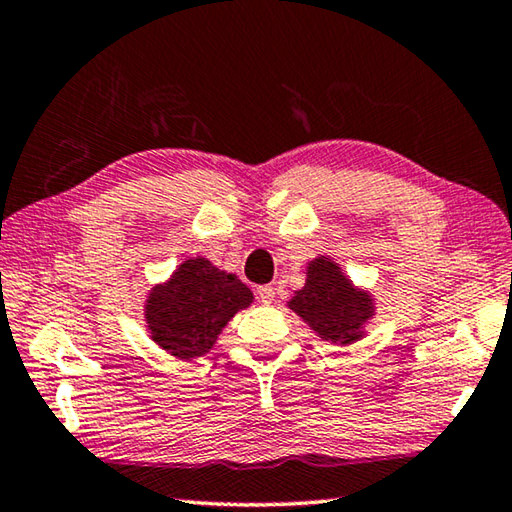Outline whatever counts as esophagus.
<instances>
[{
	"label": "esophagus",
	"mask_w": 512,
	"mask_h": 512,
	"mask_svg": "<svg viewBox=\"0 0 512 512\" xmlns=\"http://www.w3.org/2000/svg\"><path fill=\"white\" fill-rule=\"evenodd\" d=\"M257 298H259V302H264V305H271V302L275 300V289L271 287V284L257 287Z\"/></svg>",
	"instance_id": "obj_1"
}]
</instances>
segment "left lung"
Segmentation results:
<instances>
[{"mask_svg": "<svg viewBox=\"0 0 512 512\" xmlns=\"http://www.w3.org/2000/svg\"><path fill=\"white\" fill-rule=\"evenodd\" d=\"M289 307L309 323L320 339L332 343H354L372 316V298L357 291L332 259L318 257L307 268V284Z\"/></svg>", "mask_w": 512, "mask_h": 512, "instance_id": "1", "label": "left lung"}]
</instances>
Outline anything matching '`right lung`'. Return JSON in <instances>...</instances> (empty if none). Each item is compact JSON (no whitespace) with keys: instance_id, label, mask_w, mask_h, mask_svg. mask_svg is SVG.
<instances>
[{"instance_id":"add662e5","label":"right lung","mask_w":512,"mask_h":512,"mask_svg":"<svg viewBox=\"0 0 512 512\" xmlns=\"http://www.w3.org/2000/svg\"><path fill=\"white\" fill-rule=\"evenodd\" d=\"M250 302L253 293L237 275L196 257L149 293L144 316L162 350L178 359H194L212 350L228 320Z\"/></svg>"}]
</instances>
